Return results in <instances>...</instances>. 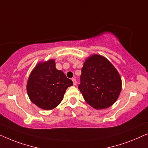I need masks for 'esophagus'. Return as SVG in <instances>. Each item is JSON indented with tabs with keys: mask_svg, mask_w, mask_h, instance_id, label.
<instances>
[{
	"mask_svg": "<svg viewBox=\"0 0 148 148\" xmlns=\"http://www.w3.org/2000/svg\"><path fill=\"white\" fill-rule=\"evenodd\" d=\"M72 82H73V84L74 85H76V80L75 78H72Z\"/></svg>",
	"mask_w": 148,
	"mask_h": 148,
	"instance_id": "esophagus-1",
	"label": "esophagus"
}]
</instances>
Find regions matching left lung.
Returning a JSON list of instances; mask_svg holds the SVG:
<instances>
[{"mask_svg": "<svg viewBox=\"0 0 148 148\" xmlns=\"http://www.w3.org/2000/svg\"><path fill=\"white\" fill-rule=\"evenodd\" d=\"M121 87L119 74L107 58L97 54L87 58L78 88L89 105L96 109L111 107L117 100Z\"/></svg>", "mask_w": 148, "mask_h": 148, "instance_id": "8db88e82", "label": "left lung"}]
</instances>
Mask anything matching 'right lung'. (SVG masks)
Wrapping results in <instances>:
<instances>
[{"mask_svg": "<svg viewBox=\"0 0 148 148\" xmlns=\"http://www.w3.org/2000/svg\"><path fill=\"white\" fill-rule=\"evenodd\" d=\"M73 85L61 70L56 68L54 60L40 62L29 77L27 91L32 103L44 110H51L60 103L68 87Z\"/></svg>", "mask_w": 148, "mask_h": 148, "instance_id": "1", "label": "right lung"}]
</instances>
